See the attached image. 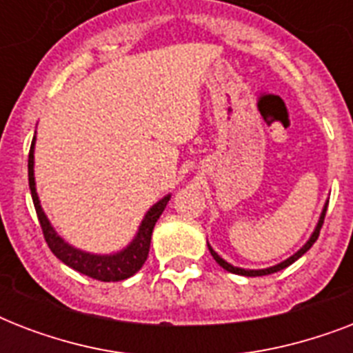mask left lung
Listing matches in <instances>:
<instances>
[{
  "label": "left lung",
  "instance_id": "1",
  "mask_svg": "<svg viewBox=\"0 0 353 353\" xmlns=\"http://www.w3.org/2000/svg\"><path fill=\"white\" fill-rule=\"evenodd\" d=\"M326 209H328V201L324 203L323 207V212H321V216H319V221L317 225H315V229H313L312 236L307 238V241L304 243V245L299 249L296 252H293L290 258H285V260H282L280 263H274V265H269V268H263V269H245V268H236V265H232V263H229L227 260H223V258L218 254V252L212 249V245H210L209 241H207V245H209V251L210 254H212V258H214L216 262L220 263L221 268L225 269V271H229V273H234V274H241V276H263V274H271V273H276V271H282V269H285L288 265H291L293 262H296L299 258L304 254V252H307L310 249H312V245L317 241L319 238V232H321V227H323L324 223V216H326Z\"/></svg>",
  "mask_w": 353,
  "mask_h": 353
}]
</instances>
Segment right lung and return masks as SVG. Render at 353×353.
I'll return each instance as SVG.
<instances>
[{
  "label": "right lung",
  "mask_w": 353,
  "mask_h": 353,
  "mask_svg": "<svg viewBox=\"0 0 353 353\" xmlns=\"http://www.w3.org/2000/svg\"><path fill=\"white\" fill-rule=\"evenodd\" d=\"M34 146L36 135L32 139L29 152V188L36 214H38V220H40L41 231H43L47 245L52 251V254L58 260H62L65 265L74 269V271H79V273L95 280H102V282H119V280L133 276L139 269L143 268V263L148 258L152 232H154L155 223L159 220V216L163 214L166 203L170 201L172 194H166L165 198H161L157 203H154L146 210V214L139 223L137 232H135V236L130 240L128 245H124L115 252H104V254L102 252L84 251V249H79V247L71 245L69 241L63 240L62 236L57 232V229L52 227L43 209H41L40 198H38V192H36Z\"/></svg>",
  "instance_id": "right-lung-1"
}]
</instances>
